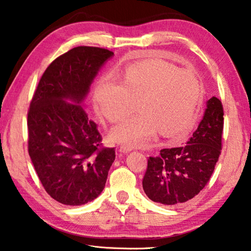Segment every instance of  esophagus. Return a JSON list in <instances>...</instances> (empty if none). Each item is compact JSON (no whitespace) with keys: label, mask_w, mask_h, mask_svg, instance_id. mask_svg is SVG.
I'll list each match as a JSON object with an SVG mask.
<instances>
[{"label":"esophagus","mask_w":251,"mask_h":251,"mask_svg":"<svg viewBox=\"0 0 251 251\" xmlns=\"http://www.w3.org/2000/svg\"><path fill=\"white\" fill-rule=\"evenodd\" d=\"M133 148L131 147H128V146H121L120 147V151L123 152V154H127V152H129Z\"/></svg>","instance_id":"obj_1"}]
</instances>
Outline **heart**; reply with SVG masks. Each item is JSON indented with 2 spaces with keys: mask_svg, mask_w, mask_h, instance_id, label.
<instances>
[{
  "mask_svg": "<svg viewBox=\"0 0 251 251\" xmlns=\"http://www.w3.org/2000/svg\"><path fill=\"white\" fill-rule=\"evenodd\" d=\"M201 85L192 72L167 63L143 62L128 67L120 82L103 76L93 101L99 115L109 122L124 118L138 101L141 113L110 130V138L128 147L143 146L157 131L163 136L185 134L194 124Z\"/></svg>",
  "mask_w": 251,
  "mask_h": 251,
  "instance_id": "heart-1",
  "label": "heart"
}]
</instances>
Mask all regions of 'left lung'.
<instances>
[{
	"mask_svg": "<svg viewBox=\"0 0 251 251\" xmlns=\"http://www.w3.org/2000/svg\"><path fill=\"white\" fill-rule=\"evenodd\" d=\"M223 129L222 101L212 96L185 146L164 148L159 156L150 157L143 179L147 197L163 205H178L201 193L218 161Z\"/></svg>",
	"mask_w": 251,
	"mask_h": 251,
	"instance_id": "8db88e82",
	"label": "left lung"
}]
</instances>
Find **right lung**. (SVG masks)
<instances>
[{"label":"right lung","mask_w":251,"mask_h":251,"mask_svg":"<svg viewBox=\"0 0 251 251\" xmlns=\"http://www.w3.org/2000/svg\"><path fill=\"white\" fill-rule=\"evenodd\" d=\"M113 56L92 46L70 50L45 70L29 104V157L46 193L64 205H85L99 197L115 160V150L101 147V135L83 104Z\"/></svg>","instance_id":"obj_1"}]
</instances>
